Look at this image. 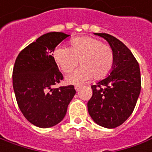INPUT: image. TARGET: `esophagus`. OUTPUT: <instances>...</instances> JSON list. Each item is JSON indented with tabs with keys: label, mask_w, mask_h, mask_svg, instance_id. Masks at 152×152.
<instances>
[{
	"label": "esophagus",
	"mask_w": 152,
	"mask_h": 152,
	"mask_svg": "<svg viewBox=\"0 0 152 152\" xmlns=\"http://www.w3.org/2000/svg\"><path fill=\"white\" fill-rule=\"evenodd\" d=\"M75 91H80L81 87H80V86H76L75 87Z\"/></svg>",
	"instance_id": "34e87169"
}]
</instances>
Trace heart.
Listing matches in <instances>:
<instances>
[{
  "instance_id": "b5f03b06",
  "label": "heart",
  "mask_w": 152,
  "mask_h": 152,
  "mask_svg": "<svg viewBox=\"0 0 152 152\" xmlns=\"http://www.w3.org/2000/svg\"><path fill=\"white\" fill-rule=\"evenodd\" d=\"M53 57L65 73L71 72L79 60L82 66L66 77L67 83L74 85H83L94 77L102 79L110 74L115 61L110 45L91 37L73 39L70 48L58 46L53 50Z\"/></svg>"
}]
</instances>
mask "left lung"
I'll return each mask as SVG.
<instances>
[{
	"label": "left lung",
	"mask_w": 152,
	"mask_h": 152,
	"mask_svg": "<svg viewBox=\"0 0 152 152\" xmlns=\"http://www.w3.org/2000/svg\"><path fill=\"white\" fill-rule=\"evenodd\" d=\"M94 34L109 43L115 61L108 76L91 86L93 95L87 103L88 112L99 126L115 128L130 117L136 105L141 90L140 66L131 50L116 37Z\"/></svg>",
	"instance_id": "left-lung-1"
}]
</instances>
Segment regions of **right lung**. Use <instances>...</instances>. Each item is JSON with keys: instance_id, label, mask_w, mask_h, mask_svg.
<instances>
[{"instance_id": "right-lung-1", "label": "right lung", "mask_w": 152, "mask_h": 152, "mask_svg": "<svg viewBox=\"0 0 152 152\" xmlns=\"http://www.w3.org/2000/svg\"><path fill=\"white\" fill-rule=\"evenodd\" d=\"M61 32L43 34L20 51L12 70V86L20 111L41 128L59 124L76 91L74 86H53L63 76L53 57L57 45L69 37Z\"/></svg>"}]
</instances>
